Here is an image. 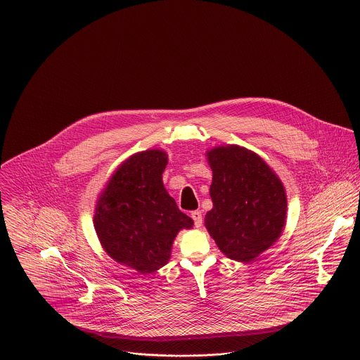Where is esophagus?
<instances>
[{
	"label": "esophagus",
	"mask_w": 360,
	"mask_h": 360,
	"mask_svg": "<svg viewBox=\"0 0 360 360\" xmlns=\"http://www.w3.org/2000/svg\"><path fill=\"white\" fill-rule=\"evenodd\" d=\"M191 218L193 219L196 228H200V226H202V214H200V211H193V212H191Z\"/></svg>",
	"instance_id": "esophagus-1"
}]
</instances>
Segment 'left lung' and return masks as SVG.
Masks as SVG:
<instances>
[{"label":"left lung","instance_id":"left-lung-1","mask_svg":"<svg viewBox=\"0 0 360 360\" xmlns=\"http://www.w3.org/2000/svg\"><path fill=\"white\" fill-rule=\"evenodd\" d=\"M207 158L214 208L205 215V226L229 259L250 262L279 239L286 225L285 186L258 153L243 146H215Z\"/></svg>","mask_w":360,"mask_h":360}]
</instances>
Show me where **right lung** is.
Here are the masks:
<instances>
[{"mask_svg": "<svg viewBox=\"0 0 360 360\" xmlns=\"http://www.w3.org/2000/svg\"><path fill=\"white\" fill-rule=\"evenodd\" d=\"M167 164L164 149L134 153L111 175L95 205L101 246L115 262L142 275L165 266L178 232L193 225L164 186Z\"/></svg>", "mask_w": 360, "mask_h": 360, "instance_id": "1", "label": "right lung"}]
</instances>
